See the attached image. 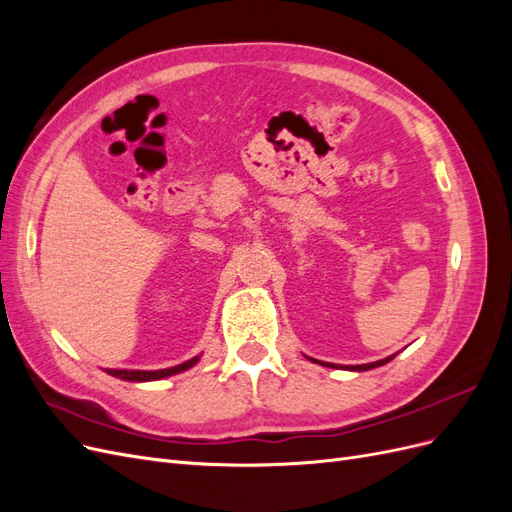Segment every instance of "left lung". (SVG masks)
Masks as SVG:
<instances>
[{"label": "left lung", "mask_w": 512, "mask_h": 512, "mask_svg": "<svg viewBox=\"0 0 512 512\" xmlns=\"http://www.w3.org/2000/svg\"><path fill=\"white\" fill-rule=\"evenodd\" d=\"M395 359V354L393 356H386V359H382V361H376V363H365V365H352V367H346V369H352V371H367V369H374V367H380V365H386L389 361H393ZM320 365H324V363H320ZM327 367H335L333 363H327Z\"/></svg>", "instance_id": "8db88e82"}]
</instances>
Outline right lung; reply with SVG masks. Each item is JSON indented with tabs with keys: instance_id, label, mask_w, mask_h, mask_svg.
I'll use <instances>...</instances> for the list:
<instances>
[{
	"instance_id": "1",
	"label": "right lung",
	"mask_w": 512,
	"mask_h": 512,
	"mask_svg": "<svg viewBox=\"0 0 512 512\" xmlns=\"http://www.w3.org/2000/svg\"><path fill=\"white\" fill-rule=\"evenodd\" d=\"M198 363V356H194V359L185 361L181 365H175V367H168V369H156V371H141V369H106L108 376H115V378H121V380H128V382H149V380H162V378H168V376H175V374H181V371L190 369L192 365Z\"/></svg>"
}]
</instances>
